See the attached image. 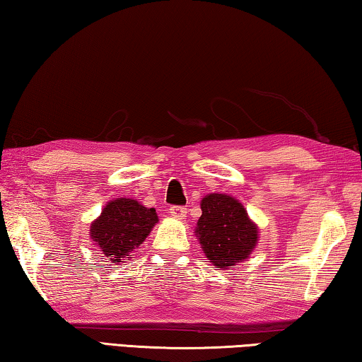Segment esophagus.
Here are the masks:
<instances>
[{
	"label": "esophagus",
	"instance_id": "obj_1",
	"mask_svg": "<svg viewBox=\"0 0 362 362\" xmlns=\"http://www.w3.org/2000/svg\"><path fill=\"white\" fill-rule=\"evenodd\" d=\"M170 215L171 218H175V220L182 221L187 215V209H185V206H171Z\"/></svg>",
	"mask_w": 362,
	"mask_h": 362
}]
</instances>
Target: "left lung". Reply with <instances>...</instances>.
<instances>
[{"instance_id":"8db88e82","label":"left lung","mask_w":362,"mask_h":362,"mask_svg":"<svg viewBox=\"0 0 362 362\" xmlns=\"http://www.w3.org/2000/svg\"><path fill=\"white\" fill-rule=\"evenodd\" d=\"M200 209L202 216L195 226V237L211 264L228 269L250 258L259 229L239 200L213 192L200 200Z\"/></svg>"}]
</instances>
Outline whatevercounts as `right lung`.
Returning a JSON list of instances; mask_svg holds the SVG:
<instances>
[{"label": "right lung", "instance_id": "1", "mask_svg": "<svg viewBox=\"0 0 362 362\" xmlns=\"http://www.w3.org/2000/svg\"><path fill=\"white\" fill-rule=\"evenodd\" d=\"M158 223L156 209L136 199L120 197L105 204L100 215L91 223L90 239L107 263H123L133 258L136 248L147 239Z\"/></svg>", "mask_w": 362, "mask_h": 362}]
</instances>
